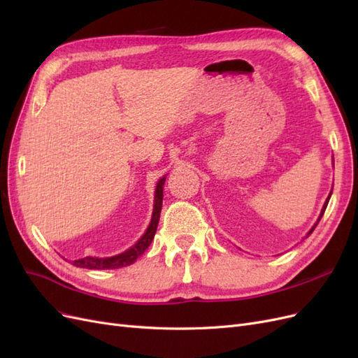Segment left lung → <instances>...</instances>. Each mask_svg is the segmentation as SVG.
<instances>
[{
  "instance_id": "8db88e82",
  "label": "left lung",
  "mask_w": 358,
  "mask_h": 358,
  "mask_svg": "<svg viewBox=\"0 0 358 358\" xmlns=\"http://www.w3.org/2000/svg\"><path fill=\"white\" fill-rule=\"evenodd\" d=\"M331 192H333V191H331ZM331 192H330V194H329V199H327V200H326V203H324V206H322V210H321V213H320V218H318V221H317V222H315V225H313V227H312V229H310V231H309V233H308V236H309V234H310V233H312V231H313V230H315V227H317V225H318V222H320V220H321V218H322V215H324V212H326V208H327V204H329V200H330V196H331Z\"/></svg>"
}]
</instances>
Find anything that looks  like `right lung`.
Masks as SVG:
<instances>
[{
  "label": "right lung",
  "mask_w": 358,
  "mask_h": 358,
  "mask_svg": "<svg viewBox=\"0 0 358 358\" xmlns=\"http://www.w3.org/2000/svg\"><path fill=\"white\" fill-rule=\"evenodd\" d=\"M166 178H161L157 183L155 188V200H154V212H152V220H150V224L148 227V230L145 234L140 237L136 245H133L129 249H127L125 252L117 254L115 257H107V258H96V257H85L74 259L73 264L76 267H85V268H119V267H125L133 264L136 259L142 255L150 242L154 241V236L157 231V227L159 222V213L162 208V187H164Z\"/></svg>",
  "instance_id": "add662e5"
}]
</instances>
